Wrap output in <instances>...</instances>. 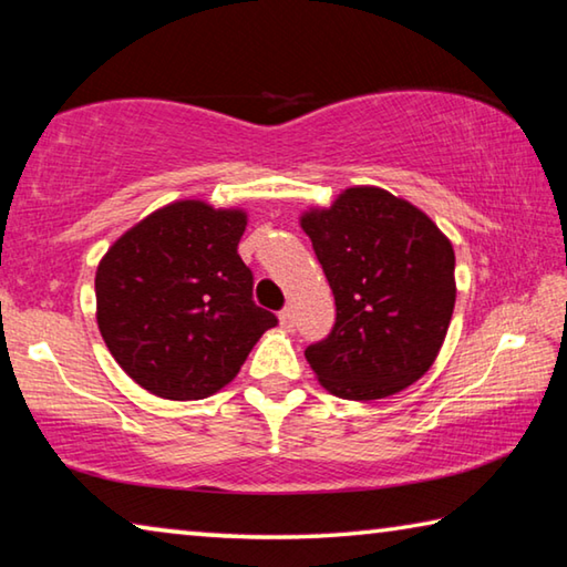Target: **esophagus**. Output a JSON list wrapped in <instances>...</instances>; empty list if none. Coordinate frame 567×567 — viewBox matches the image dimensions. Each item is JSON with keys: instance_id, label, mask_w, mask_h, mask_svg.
Instances as JSON below:
<instances>
[{"instance_id": "1", "label": "esophagus", "mask_w": 567, "mask_h": 567, "mask_svg": "<svg viewBox=\"0 0 567 567\" xmlns=\"http://www.w3.org/2000/svg\"><path fill=\"white\" fill-rule=\"evenodd\" d=\"M278 321H281V327L284 329H293V309H291V306H286V309H281V311H278Z\"/></svg>"}]
</instances>
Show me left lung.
Masks as SVG:
<instances>
[{
	"label": "left lung",
	"mask_w": 567,
	"mask_h": 567,
	"mask_svg": "<svg viewBox=\"0 0 567 567\" xmlns=\"http://www.w3.org/2000/svg\"><path fill=\"white\" fill-rule=\"evenodd\" d=\"M301 228L327 274L337 321L306 347L319 382L354 402L414 384L437 359L454 309V250L420 208L382 188H349Z\"/></svg>",
	"instance_id": "1"
}]
</instances>
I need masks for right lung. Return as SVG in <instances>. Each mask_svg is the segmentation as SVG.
Returning <instances> with one entry per match:
<instances>
[{"label": "right lung", "instance_id": "obj_1", "mask_svg": "<svg viewBox=\"0 0 567 567\" xmlns=\"http://www.w3.org/2000/svg\"><path fill=\"white\" fill-rule=\"evenodd\" d=\"M244 210L181 200L117 238L97 266V327L130 379L155 396L206 399L278 323L240 261Z\"/></svg>", "mask_w": 567, "mask_h": 567}]
</instances>
